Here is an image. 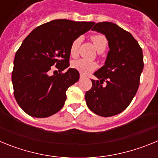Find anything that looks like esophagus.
<instances>
[{
  "label": "esophagus",
  "instance_id": "34e87169",
  "mask_svg": "<svg viewBox=\"0 0 158 158\" xmlns=\"http://www.w3.org/2000/svg\"><path fill=\"white\" fill-rule=\"evenodd\" d=\"M82 79H84V76L82 74H81L80 76V80H82Z\"/></svg>",
  "mask_w": 158,
  "mask_h": 158
}]
</instances>
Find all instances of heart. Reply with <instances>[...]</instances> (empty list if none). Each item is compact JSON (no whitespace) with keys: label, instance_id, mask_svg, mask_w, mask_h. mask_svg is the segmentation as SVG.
<instances>
[{"label":"heart","instance_id":"1","mask_svg":"<svg viewBox=\"0 0 158 158\" xmlns=\"http://www.w3.org/2000/svg\"><path fill=\"white\" fill-rule=\"evenodd\" d=\"M91 40L93 41L96 51H98L99 53L103 52L107 46V40L104 35H94L91 37ZM81 42V39L80 37H78L71 43L69 53H70V55L72 57H76L77 55L78 49H79ZM71 65H72L73 69L79 71L83 75L89 74L91 72H93V70H95L96 69V67H97V64L95 62L89 61V60L84 59V58H80V59L73 61Z\"/></svg>","mask_w":158,"mask_h":158}]
</instances>
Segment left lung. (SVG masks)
Instances as JSON below:
<instances>
[{"label": "left lung", "instance_id": "1", "mask_svg": "<svg viewBox=\"0 0 158 158\" xmlns=\"http://www.w3.org/2000/svg\"><path fill=\"white\" fill-rule=\"evenodd\" d=\"M92 30L105 35L110 50L104 65L94 73L99 81L92 80L85 98L95 114L113 116L126 109L138 91L144 66L142 50L130 32L115 23H97Z\"/></svg>", "mask_w": 158, "mask_h": 158}]
</instances>
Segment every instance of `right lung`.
<instances>
[{
	"mask_svg": "<svg viewBox=\"0 0 158 158\" xmlns=\"http://www.w3.org/2000/svg\"><path fill=\"white\" fill-rule=\"evenodd\" d=\"M94 23L54 19L25 38L15 55L12 81L16 102L27 115L46 118L62 109L65 92L80 77L73 68L62 73L69 66L71 43ZM54 64L60 73L50 75Z\"/></svg>",
	"mask_w": 158,
	"mask_h": 158,
	"instance_id": "obj_1",
	"label": "right lung"
}]
</instances>
